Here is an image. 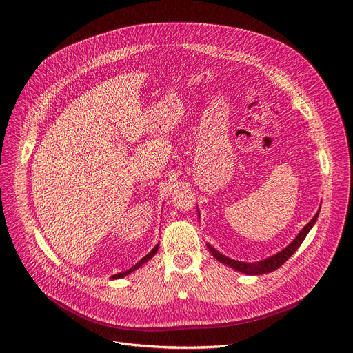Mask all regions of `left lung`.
Segmentation results:
<instances>
[{"label": "left lung", "mask_w": 353, "mask_h": 353, "mask_svg": "<svg viewBox=\"0 0 353 353\" xmlns=\"http://www.w3.org/2000/svg\"><path fill=\"white\" fill-rule=\"evenodd\" d=\"M199 212V210H197ZM200 216V213H199ZM318 216H319V212L313 216V219L309 221V223L299 232V234L296 236L292 242L283 249L281 250L279 253H276L268 259H263V261L261 262H256V263H246V262H239V261H234V259H230L225 254H221L219 250H216L213 246H210L209 243H206L208 249L210 250V253L213 254V257L216 259V261H219L220 263H223L237 272H242V273H246V274H263V273H270L276 269H279L288 259L299 249V246L302 245V242L305 240V237L307 236V233L310 232V229L313 228V225L316 223L318 220Z\"/></svg>", "instance_id": "8db88e82"}]
</instances>
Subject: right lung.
Listing matches in <instances>:
<instances>
[{"label": "right lung", "mask_w": 353, "mask_h": 353, "mask_svg": "<svg viewBox=\"0 0 353 353\" xmlns=\"http://www.w3.org/2000/svg\"><path fill=\"white\" fill-rule=\"evenodd\" d=\"M157 250H159V245H156V246L152 249V252H150V253H147V254L141 259V261H140V262H137L133 268H130V269H128V270H125V272H121V273H117V274H114V276H111V279H121V277H125L127 274H130L132 272H134L136 269H139L140 266H143L145 262L150 261V259L157 253Z\"/></svg>", "instance_id": "right-lung-1"}]
</instances>
